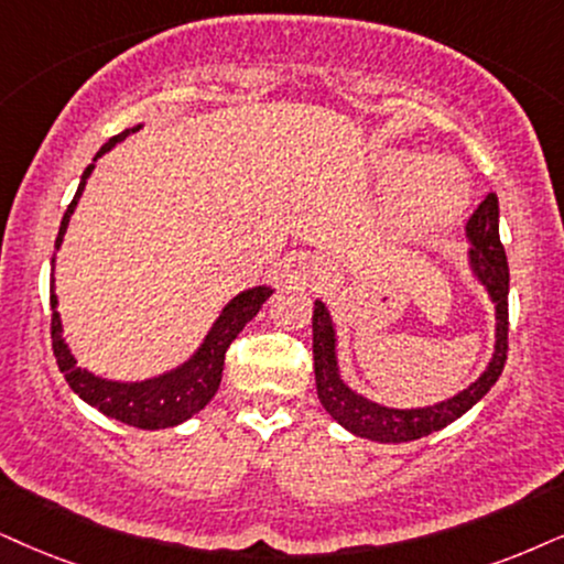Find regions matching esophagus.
I'll use <instances>...</instances> for the list:
<instances>
[{
	"label": "esophagus",
	"instance_id": "1",
	"mask_svg": "<svg viewBox=\"0 0 564 564\" xmlns=\"http://www.w3.org/2000/svg\"><path fill=\"white\" fill-rule=\"evenodd\" d=\"M319 278H323V281H327V270L319 268Z\"/></svg>",
	"mask_w": 564,
	"mask_h": 564
}]
</instances>
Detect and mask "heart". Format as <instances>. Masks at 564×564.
I'll list each match as a JSON object with an SVG mask.
<instances>
[{"instance_id": "1", "label": "heart", "mask_w": 564, "mask_h": 564, "mask_svg": "<svg viewBox=\"0 0 564 564\" xmlns=\"http://www.w3.org/2000/svg\"><path fill=\"white\" fill-rule=\"evenodd\" d=\"M382 176L398 184L393 224L409 239H432L451 231L471 199V182L458 161L447 155L419 159L411 151H390Z\"/></svg>"}]
</instances>
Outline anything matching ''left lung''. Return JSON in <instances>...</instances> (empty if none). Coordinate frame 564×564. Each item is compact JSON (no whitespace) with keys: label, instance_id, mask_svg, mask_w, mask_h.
Returning a JSON list of instances; mask_svg holds the SVG:
<instances>
[{"label":"left lung","instance_id":"1","mask_svg":"<svg viewBox=\"0 0 564 564\" xmlns=\"http://www.w3.org/2000/svg\"><path fill=\"white\" fill-rule=\"evenodd\" d=\"M466 241L471 247L466 252V265L495 306V348H491L484 372L468 388L445 401L419 405V409H393V405H382L348 388L338 365V327H335L327 304L319 299L315 302L312 351H315L317 398L335 422L356 437L372 442H411L426 437L474 409L489 393L491 384L500 380L505 359H508L510 270L500 241V203H497L495 192L468 218Z\"/></svg>","mask_w":564,"mask_h":564}]
</instances>
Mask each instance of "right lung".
I'll return each instance as SVG.
<instances>
[{
  "label": "right lung",
  "mask_w": 564,
  "mask_h": 564,
  "mask_svg": "<svg viewBox=\"0 0 564 564\" xmlns=\"http://www.w3.org/2000/svg\"><path fill=\"white\" fill-rule=\"evenodd\" d=\"M142 127L134 124L130 130L113 134V138L101 145V151L93 155V163L83 171L80 184L69 203V208L64 210L59 234H56L54 249L59 252L64 234H67L69 218L80 203L85 184H88L96 161L104 159L106 153L113 151L119 142L130 138L132 132H138ZM54 270H56V254L52 258V283H48V299H52V340H54V356L56 365H59L64 380L69 382V388L83 398L85 403L93 405L96 411H101L104 416L117 419V422L138 426V430H169L187 422L189 416H195L197 411H203L213 395H216L220 375H224V359L226 348L234 344V338L245 330V325L262 310V304L268 302V296L273 294L270 283H260V286L239 291L231 302L224 304V310L218 312V317L213 319L210 330L205 333V338L199 340V346L192 351L182 365L166 369V372L148 377V380H109L90 369H83L77 365V356L73 348L64 340V327L62 315L56 312L59 306V296H56V283H54Z\"/></svg>",
  "instance_id": "obj_1"
}]
</instances>
